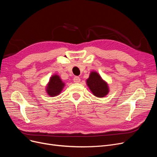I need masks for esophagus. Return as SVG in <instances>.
Wrapping results in <instances>:
<instances>
[{"label": "esophagus", "mask_w": 157, "mask_h": 157, "mask_svg": "<svg viewBox=\"0 0 157 157\" xmlns=\"http://www.w3.org/2000/svg\"><path fill=\"white\" fill-rule=\"evenodd\" d=\"M74 83H79L80 81V78L78 76H75L73 79Z\"/></svg>", "instance_id": "34e87169"}]
</instances>
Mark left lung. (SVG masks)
<instances>
[{
  "label": "left lung",
  "instance_id": "left-lung-1",
  "mask_svg": "<svg viewBox=\"0 0 157 157\" xmlns=\"http://www.w3.org/2000/svg\"><path fill=\"white\" fill-rule=\"evenodd\" d=\"M86 84L92 94L98 98H103L109 92L108 84L96 72H92L86 80Z\"/></svg>",
  "mask_w": 157,
  "mask_h": 157
}]
</instances>
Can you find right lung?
<instances>
[{
  "instance_id": "right-lung-1",
  "label": "right lung",
  "mask_w": 157,
  "mask_h": 157,
  "mask_svg": "<svg viewBox=\"0 0 157 157\" xmlns=\"http://www.w3.org/2000/svg\"><path fill=\"white\" fill-rule=\"evenodd\" d=\"M64 86L65 84L61 80L59 76L56 74L54 75L51 78L46 88L47 93L51 97L56 96L62 92Z\"/></svg>"
}]
</instances>
